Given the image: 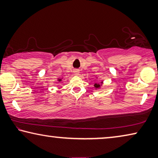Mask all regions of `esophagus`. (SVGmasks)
<instances>
[{"instance_id":"obj_1","label":"esophagus","mask_w":158,"mask_h":158,"mask_svg":"<svg viewBox=\"0 0 158 158\" xmlns=\"http://www.w3.org/2000/svg\"><path fill=\"white\" fill-rule=\"evenodd\" d=\"M74 74L78 75L79 74V69H74Z\"/></svg>"}]
</instances>
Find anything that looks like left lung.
<instances>
[{
    "instance_id": "1",
    "label": "left lung",
    "mask_w": 158,
    "mask_h": 158,
    "mask_svg": "<svg viewBox=\"0 0 158 158\" xmlns=\"http://www.w3.org/2000/svg\"><path fill=\"white\" fill-rule=\"evenodd\" d=\"M96 78H97V77H96ZM102 84H103V81H102L100 82V83H95L94 84V89H100L101 88V86H102Z\"/></svg>"
}]
</instances>
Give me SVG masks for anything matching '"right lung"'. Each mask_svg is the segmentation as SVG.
Here are the masks:
<instances>
[{"label": "right lung", "instance_id": "add662e5", "mask_svg": "<svg viewBox=\"0 0 158 158\" xmlns=\"http://www.w3.org/2000/svg\"><path fill=\"white\" fill-rule=\"evenodd\" d=\"M57 81H58L59 82H61V81H62V79H58Z\"/></svg>", "mask_w": 158, "mask_h": 158}]
</instances>
